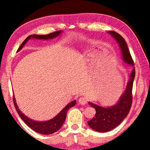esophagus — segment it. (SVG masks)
I'll return each mask as SVG.
<instances>
[{
    "label": "esophagus",
    "instance_id": "obj_1",
    "mask_svg": "<svg viewBox=\"0 0 150 150\" xmlns=\"http://www.w3.org/2000/svg\"><path fill=\"white\" fill-rule=\"evenodd\" d=\"M78 102H79V103L80 104V105H85V104L87 103V98L83 97V96H81V97L79 98Z\"/></svg>",
    "mask_w": 150,
    "mask_h": 150
}]
</instances>
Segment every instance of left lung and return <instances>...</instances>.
I'll use <instances>...</instances> for the list:
<instances>
[{"label":"left lung","instance_id":"1","mask_svg":"<svg viewBox=\"0 0 150 150\" xmlns=\"http://www.w3.org/2000/svg\"><path fill=\"white\" fill-rule=\"evenodd\" d=\"M108 32L118 42L122 50L124 62L134 65L133 59L122 36L115 31H109ZM135 73V68H134L130 74V80L127 85L125 92L122 95L120 100L116 105L110 108H103L93 103H88V105L95 108L96 110L95 117L88 121V126L94 130L100 132L110 131L118 126L128 115L132 103V87Z\"/></svg>","mask_w":150,"mask_h":150}]
</instances>
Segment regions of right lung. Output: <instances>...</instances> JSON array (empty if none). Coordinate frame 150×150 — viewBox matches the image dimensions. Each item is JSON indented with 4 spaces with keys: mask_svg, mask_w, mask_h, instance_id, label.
<instances>
[{
    "mask_svg": "<svg viewBox=\"0 0 150 150\" xmlns=\"http://www.w3.org/2000/svg\"><path fill=\"white\" fill-rule=\"evenodd\" d=\"M62 31L59 30V31H56L52 33H50L49 34L46 35H30L28 37L26 38V39L22 42L21 45L19 47L18 51H20L22 49L24 44L28 42L29 39L32 38H34L36 39H43V40H47V39H51L54 38L55 37H57L58 35L61 34ZM13 103L14 105V107L16 108V110L18 114L20 117L22 119L25 124L28 126L30 128L32 129L33 130L36 132L38 133L42 134H51L54 133L55 132L57 131L59 129L62 127L63 124L64 123L66 118V115H67V110H69L70 108L73 107V106L75 105L76 100H73L71 103L68 104V105L65 106V107L63 109V110L58 114V115L54 117V118L51 119V120L45 122H37L32 120L27 116H25L24 114L22 113V112L19 110L18 108L17 105L16 103V100H15L14 96H13Z\"/></svg>",
    "mask_w": 150,
    "mask_h": 150,
    "instance_id": "add662e5",
    "label": "right lung"
}]
</instances>
